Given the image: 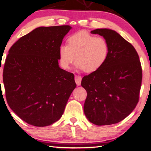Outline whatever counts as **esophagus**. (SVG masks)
Masks as SVG:
<instances>
[{
  "label": "esophagus",
  "instance_id": "obj_1",
  "mask_svg": "<svg viewBox=\"0 0 151 151\" xmlns=\"http://www.w3.org/2000/svg\"><path fill=\"white\" fill-rule=\"evenodd\" d=\"M74 79H75V82H76V83H77V86L81 85V76L76 75L75 78H74Z\"/></svg>",
  "mask_w": 151,
  "mask_h": 151
}]
</instances>
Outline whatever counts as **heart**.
Instances as JSON below:
<instances>
[{
  "instance_id": "1",
  "label": "heart",
  "mask_w": 151,
  "mask_h": 151,
  "mask_svg": "<svg viewBox=\"0 0 151 151\" xmlns=\"http://www.w3.org/2000/svg\"><path fill=\"white\" fill-rule=\"evenodd\" d=\"M109 53V46L104 37L80 30L68 37L67 46L59 47L58 61L63 69L68 70L75 59L76 69L92 73L104 65Z\"/></svg>"
}]
</instances>
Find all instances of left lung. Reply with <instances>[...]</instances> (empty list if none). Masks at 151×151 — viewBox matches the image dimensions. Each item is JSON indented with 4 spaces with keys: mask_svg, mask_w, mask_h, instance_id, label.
<instances>
[{
    "mask_svg": "<svg viewBox=\"0 0 151 151\" xmlns=\"http://www.w3.org/2000/svg\"><path fill=\"white\" fill-rule=\"evenodd\" d=\"M108 42L109 53L104 65L85 76L81 86L87 92L83 111L88 121L106 125L123 121L136 107L142 80L141 63L134 47L115 30L91 32Z\"/></svg>",
    "mask_w": 151,
    "mask_h": 151,
    "instance_id": "left-lung-1",
    "label": "left lung"
}]
</instances>
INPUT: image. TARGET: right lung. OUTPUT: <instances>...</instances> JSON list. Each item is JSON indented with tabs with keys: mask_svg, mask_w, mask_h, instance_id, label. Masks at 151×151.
<instances>
[{
	"mask_svg": "<svg viewBox=\"0 0 151 151\" xmlns=\"http://www.w3.org/2000/svg\"><path fill=\"white\" fill-rule=\"evenodd\" d=\"M71 26L38 27L9 50L3 69L7 104L23 121L45 127L58 121L75 88L74 75L58 65V48Z\"/></svg>",
	"mask_w": 151,
	"mask_h": 151,
	"instance_id": "obj_1",
	"label": "right lung"
}]
</instances>
